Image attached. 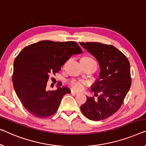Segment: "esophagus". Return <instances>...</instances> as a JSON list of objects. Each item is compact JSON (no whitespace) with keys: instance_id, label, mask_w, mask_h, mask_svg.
I'll return each instance as SVG.
<instances>
[{"instance_id":"obj_1","label":"esophagus","mask_w":146,"mask_h":146,"mask_svg":"<svg viewBox=\"0 0 146 146\" xmlns=\"http://www.w3.org/2000/svg\"><path fill=\"white\" fill-rule=\"evenodd\" d=\"M71 94H79V92H78L77 91H75V90H71Z\"/></svg>"}]
</instances>
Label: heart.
<instances>
[{"mask_svg":"<svg viewBox=\"0 0 146 146\" xmlns=\"http://www.w3.org/2000/svg\"><path fill=\"white\" fill-rule=\"evenodd\" d=\"M84 58H86L87 60H92V58L89 57H84ZM71 86L73 87V88L77 89V90H81V89L83 88L84 84L82 82H79V81H71L70 82Z\"/></svg>","mask_w":146,"mask_h":146,"instance_id":"b5f03b06","label":"heart"}]
</instances>
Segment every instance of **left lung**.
Returning <instances> with one entry per match:
<instances>
[{
	"mask_svg": "<svg viewBox=\"0 0 146 146\" xmlns=\"http://www.w3.org/2000/svg\"><path fill=\"white\" fill-rule=\"evenodd\" d=\"M94 56L100 67L99 78L92 84V92L98 96H86L80 110L86 118L92 121L107 119L121 107L131 86L130 63L117 48L100 42H79Z\"/></svg>",
	"mask_w": 146,
	"mask_h": 146,
	"instance_id": "8db88e82",
	"label": "left lung"
}]
</instances>
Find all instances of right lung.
Wrapping results in <instances>:
<instances>
[{
  "instance_id": "1",
  "label": "right lung",
  "mask_w": 146,
  "mask_h": 146,
  "mask_svg": "<svg viewBox=\"0 0 146 146\" xmlns=\"http://www.w3.org/2000/svg\"><path fill=\"white\" fill-rule=\"evenodd\" d=\"M82 50L74 41L42 40L25 47L14 62L12 82L21 103L36 117L46 118L58 110L63 96L70 89L58 84L55 90L46 91L49 75H55L74 54Z\"/></svg>"
}]
</instances>
